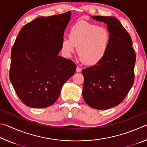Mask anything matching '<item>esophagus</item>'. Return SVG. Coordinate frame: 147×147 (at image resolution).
Listing matches in <instances>:
<instances>
[{
	"label": "esophagus",
	"mask_w": 147,
	"mask_h": 147,
	"mask_svg": "<svg viewBox=\"0 0 147 147\" xmlns=\"http://www.w3.org/2000/svg\"><path fill=\"white\" fill-rule=\"evenodd\" d=\"M81 71H82V68H80L78 66H77L76 67V72H77V73H80V72H81Z\"/></svg>",
	"instance_id": "obj_1"
}]
</instances>
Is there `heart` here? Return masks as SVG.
Listing matches in <instances>:
<instances>
[{"label": "heart", "mask_w": 147, "mask_h": 147, "mask_svg": "<svg viewBox=\"0 0 147 147\" xmlns=\"http://www.w3.org/2000/svg\"><path fill=\"white\" fill-rule=\"evenodd\" d=\"M111 43V35L108 29L85 21H79L72 26L69 37L61 41L65 56L70 57L77 47V54L84 63L97 64L108 53Z\"/></svg>", "instance_id": "b5f03b06"}]
</instances>
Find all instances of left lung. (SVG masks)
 <instances>
[{
  "mask_svg": "<svg viewBox=\"0 0 147 147\" xmlns=\"http://www.w3.org/2000/svg\"><path fill=\"white\" fill-rule=\"evenodd\" d=\"M91 18L107 24L111 43L102 60L82 69V95L91 108L107 109L121 103L132 87L136 56L130 35L117 19L111 16Z\"/></svg>",
  "mask_w": 147,
  "mask_h": 147,
  "instance_id": "8db88e82",
  "label": "left lung"
}]
</instances>
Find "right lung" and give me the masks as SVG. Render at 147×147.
Here are the masks:
<instances>
[{"label":"right lung","mask_w":147,"mask_h":147,"mask_svg":"<svg viewBox=\"0 0 147 147\" xmlns=\"http://www.w3.org/2000/svg\"><path fill=\"white\" fill-rule=\"evenodd\" d=\"M71 11L39 17L23 26L11 49L9 79L26 106L43 108L53 104L76 65L58 56Z\"/></svg>","instance_id":"right-lung-1"}]
</instances>
